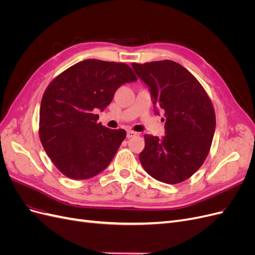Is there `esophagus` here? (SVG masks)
<instances>
[{
  "instance_id": "esophagus-1",
  "label": "esophagus",
  "mask_w": 255,
  "mask_h": 255,
  "mask_svg": "<svg viewBox=\"0 0 255 255\" xmlns=\"http://www.w3.org/2000/svg\"><path fill=\"white\" fill-rule=\"evenodd\" d=\"M137 135V133L136 132H134V130H128L127 132V137L128 138H132V137H134V136H136Z\"/></svg>"
}]
</instances>
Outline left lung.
Returning <instances> with one entry per match:
<instances>
[{
	"instance_id": "obj_1",
	"label": "left lung",
	"mask_w": 255,
	"mask_h": 255,
	"mask_svg": "<svg viewBox=\"0 0 255 255\" xmlns=\"http://www.w3.org/2000/svg\"><path fill=\"white\" fill-rule=\"evenodd\" d=\"M150 89L158 115L165 112V136L144 135L139 160L154 179L177 184L202 166L211 149L216 128L213 104L201 84L172 60L132 64Z\"/></svg>"
}]
</instances>
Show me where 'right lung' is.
Listing matches in <instances>:
<instances>
[{
  "instance_id": "right-lung-1",
  "label": "right lung",
  "mask_w": 255,
  "mask_h": 255,
  "mask_svg": "<svg viewBox=\"0 0 255 255\" xmlns=\"http://www.w3.org/2000/svg\"><path fill=\"white\" fill-rule=\"evenodd\" d=\"M137 81L128 65L86 59L71 66L45 89L39 113V137L58 170L73 180L99 174L110 165L125 129L98 122L121 85Z\"/></svg>"
}]
</instances>
